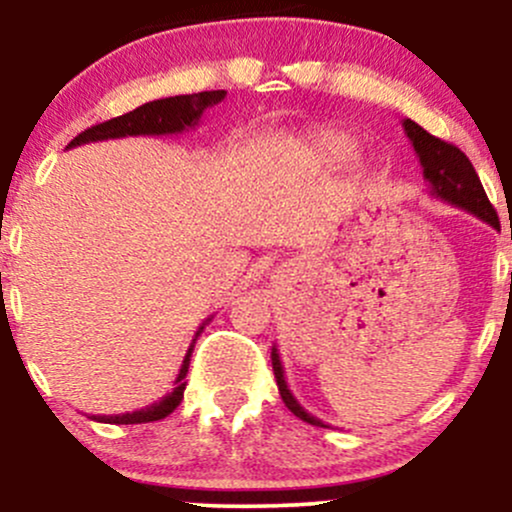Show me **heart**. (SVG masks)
Here are the masks:
<instances>
[{
  "label": "heart",
  "instance_id": "1",
  "mask_svg": "<svg viewBox=\"0 0 512 512\" xmlns=\"http://www.w3.org/2000/svg\"><path fill=\"white\" fill-rule=\"evenodd\" d=\"M356 149V139L342 132V129H322V132L313 134L308 142L310 158H313L317 166L325 168H339L349 163L356 156Z\"/></svg>",
  "mask_w": 512,
  "mask_h": 512
}]
</instances>
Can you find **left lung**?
<instances>
[{
    "label": "left lung",
    "mask_w": 512,
    "mask_h": 512,
    "mask_svg": "<svg viewBox=\"0 0 512 512\" xmlns=\"http://www.w3.org/2000/svg\"><path fill=\"white\" fill-rule=\"evenodd\" d=\"M402 127L404 134L409 137L411 146H414L416 156H419L421 168H424L428 192L436 199H440V202L464 209L467 214H474L477 219L498 228V214L496 209H493V204L489 202V197H486L484 187H481V180L477 170L472 166V161H469L455 144H448L443 142V139L433 137V134H428L424 127L416 125L414 120H404ZM272 368L276 385H279V395L284 399L286 407L291 409V414H296L298 419L305 421V424L322 426V421L317 419V416L308 414V411L298 404V399L291 395L276 346H272Z\"/></svg>",
    "instance_id": "1"
}]
</instances>
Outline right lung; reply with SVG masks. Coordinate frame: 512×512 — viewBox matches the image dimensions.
<instances>
[{"label": "right lung", "mask_w": 512, "mask_h": 512, "mask_svg": "<svg viewBox=\"0 0 512 512\" xmlns=\"http://www.w3.org/2000/svg\"><path fill=\"white\" fill-rule=\"evenodd\" d=\"M226 98V91H202L192 93V96H173V98H161V101H151L139 105L132 113H125L120 117H113V120L101 122V125L88 127L86 132H81L79 137H74L69 142L67 149L72 146H81L88 142H103V139H120V137H139V134H182L187 129H195L202 120L204 110L211 108V105L221 103ZM211 320V317H209ZM209 320L202 322L195 339H192L190 349H187L185 358H182V366L178 378H175L173 392H168L166 397L158 399L151 407L132 411V414H117V416H91L93 421H101V424H149V421H161L166 419L168 414H173V409L182 402V392H185V375L187 368H190V356L192 349H195L197 337L202 334L204 325Z\"/></svg>", "instance_id": "1"}]
</instances>
